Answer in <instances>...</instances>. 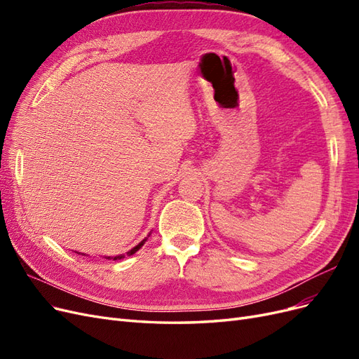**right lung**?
<instances>
[{"label":"right lung","mask_w":359,"mask_h":359,"mask_svg":"<svg viewBox=\"0 0 359 359\" xmlns=\"http://www.w3.org/2000/svg\"><path fill=\"white\" fill-rule=\"evenodd\" d=\"M145 241H147V238H145L144 241H140V243H139L136 247H133L132 250H130V252H128L127 255H128V256H130V255H135V253L137 252V250H139L140 247H142V245L145 244ZM83 256H85V255H83ZM123 257H124V255H119V256H115V257H106V259H114V260H116V259H123Z\"/></svg>","instance_id":"obj_1"}]
</instances>
